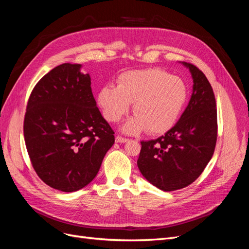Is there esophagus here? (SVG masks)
Masks as SVG:
<instances>
[{"instance_id": "obj_1", "label": "esophagus", "mask_w": 249, "mask_h": 249, "mask_svg": "<svg viewBox=\"0 0 249 249\" xmlns=\"http://www.w3.org/2000/svg\"><path fill=\"white\" fill-rule=\"evenodd\" d=\"M127 140H129V139L125 138V137H123V136H119V135H118V136H116V138H115V141H116V142H120V143L126 142Z\"/></svg>"}]
</instances>
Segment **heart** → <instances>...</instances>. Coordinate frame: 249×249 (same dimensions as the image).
<instances>
[{
    "mask_svg": "<svg viewBox=\"0 0 249 249\" xmlns=\"http://www.w3.org/2000/svg\"><path fill=\"white\" fill-rule=\"evenodd\" d=\"M188 97L185 83L160 69L127 71L118 79V85H107L99 94V104L104 116L111 123H117L133 104L135 116L124 130L138 133L161 134L177 123Z\"/></svg>",
    "mask_w": 249,
    "mask_h": 249,
    "instance_id": "obj_1",
    "label": "heart"
}]
</instances>
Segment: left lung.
<instances>
[{
  "label": "left lung",
  "instance_id": "8db88e82",
  "mask_svg": "<svg viewBox=\"0 0 249 249\" xmlns=\"http://www.w3.org/2000/svg\"><path fill=\"white\" fill-rule=\"evenodd\" d=\"M193 78V92L178 122L163 136L141 141L137 165L142 176L163 191L192 184L205 170L217 141L213 88L200 70L184 62Z\"/></svg>",
  "mask_w": 249,
  "mask_h": 249
}]
</instances>
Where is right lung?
Listing matches in <instances>:
<instances>
[{
  "label": "right lung",
  "instance_id": "right-lung-1",
  "mask_svg": "<svg viewBox=\"0 0 249 249\" xmlns=\"http://www.w3.org/2000/svg\"><path fill=\"white\" fill-rule=\"evenodd\" d=\"M63 63L43 76L30 94L24 119L26 147L42 182L62 192L87 186L114 144L88 73Z\"/></svg>",
  "mask_w": 249,
  "mask_h": 249
}]
</instances>
